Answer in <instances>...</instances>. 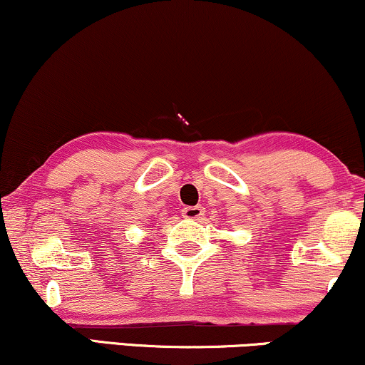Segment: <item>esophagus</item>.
<instances>
[{
    "label": "esophagus",
    "mask_w": 365,
    "mask_h": 365,
    "mask_svg": "<svg viewBox=\"0 0 365 365\" xmlns=\"http://www.w3.org/2000/svg\"><path fill=\"white\" fill-rule=\"evenodd\" d=\"M205 215L203 206H187V208L182 210V217L187 220H197Z\"/></svg>",
    "instance_id": "obj_1"
}]
</instances>
